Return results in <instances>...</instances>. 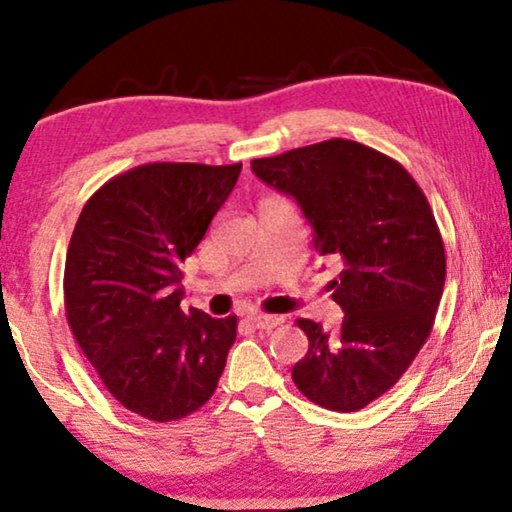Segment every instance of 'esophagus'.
<instances>
[{
	"instance_id": "obj_1",
	"label": "esophagus",
	"mask_w": 512,
	"mask_h": 512,
	"mask_svg": "<svg viewBox=\"0 0 512 512\" xmlns=\"http://www.w3.org/2000/svg\"><path fill=\"white\" fill-rule=\"evenodd\" d=\"M247 321L251 326L263 328V331H272V328H277L284 319L282 317H270V314H251V317H247Z\"/></svg>"
}]
</instances>
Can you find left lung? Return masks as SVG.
Masks as SVG:
<instances>
[{
    "label": "left lung",
    "mask_w": 512,
    "mask_h": 512,
    "mask_svg": "<svg viewBox=\"0 0 512 512\" xmlns=\"http://www.w3.org/2000/svg\"><path fill=\"white\" fill-rule=\"evenodd\" d=\"M251 170L296 198L314 249L342 263L331 289L345 319L333 333L298 319L310 349L293 382L321 408H366L415 361L443 296L445 247L429 200L401 163L352 139L256 158Z\"/></svg>",
    "instance_id": "left-lung-1"
}]
</instances>
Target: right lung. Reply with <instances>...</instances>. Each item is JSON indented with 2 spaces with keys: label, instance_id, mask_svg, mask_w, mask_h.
<instances>
[{
  "label": "right lung",
  "instance_id": "obj_1",
  "mask_svg": "<svg viewBox=\"0 0 512 512\" xmlns=\"http://www.w3.org/2000/svg\"><path fill=\"white\" fill-rule=\"evenodd\" d=\"M240 170L242 163L132 167L90 195L69 240V328L109 394L151 422L202 408L226 368L237 317L181 310V263Z\"/></svg>",
  "mask_w": 512,
  "mask_h": 512
}]
</instances>
